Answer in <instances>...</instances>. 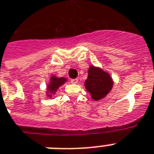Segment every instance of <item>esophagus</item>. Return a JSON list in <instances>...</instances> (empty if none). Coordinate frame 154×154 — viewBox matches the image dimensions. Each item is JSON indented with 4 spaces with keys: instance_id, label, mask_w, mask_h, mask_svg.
Masks as SVG:
<instances>
[{
    "instance_id": "esophagus-1",
    "label": "esophagus",
    "mask_w": 154,
    "mask_h": 154,
    "mask_svg": "<svg viewBox=\"0 0 154 154\" xmlns=\"http://www.w3.org/2000/svg\"><path fill=\"white\" fill-rule=\"evenodd\" d=\"M78 82H79L78 79H71V82H72V83H73V84L78 83Z\"/></svg>"
}]
</instances>
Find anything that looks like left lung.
I'll return each instance as SVG.
<instances>
[{
  "label": "left lung",
  "instance_id": "1",
  "mask_svg": "<svg viewBox=\"0 0 154 154\" xmlns=\"http://www.w3.org/2000/svg\"><path fill=\"white\" fill-rule=\"evenodd\" d=\"M87 92L90 93L91 97L98 101L103 99L112 90L113 80L107 72L103 69L90 65L88 69V77L85 81Z\"/></svg>",
  "mask_w": 154,
  "mask_h": 154
}]
</instances>
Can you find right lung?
<instances>
[{"instance_id":"add662e5","label":"right lung","mask_w":154,"mask_h":154,"mask_svg":"<svg viewBox=\"0 0 154 154\" xmlns=\"http://www.w3.org/2000/svg\"><path fill=\"white\" fill-rule=\"evenodd\" d=\"M67 81L68 79L65 77H58L55 75H51V76H50L49 82L46 88V96L48 98L55 96L60 86L64 85Z\"/></svg>"}]
</instances>
